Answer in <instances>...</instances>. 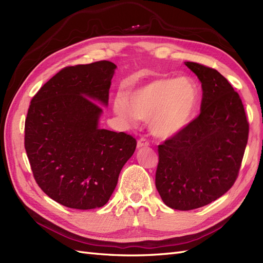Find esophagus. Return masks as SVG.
Masks as SVG:
<instances>
[{"mask_svg": "<svg viewBox=\"0 0 263 263\" xmlns=\"http://www.w3.org/2000/svg\"><path fill=\"white\" fill-rule=\"evenodd\" d=\"M149 146V141L145 138H140L138 141H137V148L140 149V148H147Z\"/></svg>", "mask_w": 263, "mask_h": 263, "instance_id": "obj_1", "label": "esophagus"}]
</instances>
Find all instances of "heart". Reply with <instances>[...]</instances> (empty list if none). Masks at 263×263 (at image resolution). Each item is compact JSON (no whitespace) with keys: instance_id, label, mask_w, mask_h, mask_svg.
Listing matches in <instances>:
<instances>
[{"instance_id":"obj_1","label":"heart","mask_w":263,"mask_h":263,"mask_svg":"<svg viewBox=\"0 0 263 263\" xmlns=\"http://www.w3.org/2000/svg\"><path fill=\"white\" fill-rule=\"evenodd\" d=\"M198 103L196 84L186 77L156 78L114 101L115 113L130 124L150 121L157 138L169 139L190 124Z\"/></svg>"}]
</instances>
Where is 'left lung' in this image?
Segmentation results:
<instances>
[{"label": "left lung", "mask_w": 263, "mask_h": 263, "mask_svg": "<svg viewBox=\"0 0 263 263\" xmlns=\"http://www.w3.org/2000/svg\"><path fill=\"white\" fill-rule=\"evenodd\" d=\"M184 65L202 83L201 114L158 146L156 187L173 210L208 205L234 185L248 141L249 124L241 99L217 70Z\"/></svg>", "instance_id": "8db88e82"}]
</instances>
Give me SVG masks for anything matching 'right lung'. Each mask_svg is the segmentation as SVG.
<instances>
[{"label":"right lung","instance_id":"obj_1","mask_svg":"<svg viewBox=\"0 0 263 263\" xmlns=\"http://www.w3.org/2000/svg\"><path fill=\"white\" fill-rule=\"evenodd\" d=\"M116 65L98 61L67 67L30 102L25 149L34 178L53 201L76 210L104 206L136 139L99 127Z\"/></svg>","mask_w":263,"mask_h":263}]
</instances>
